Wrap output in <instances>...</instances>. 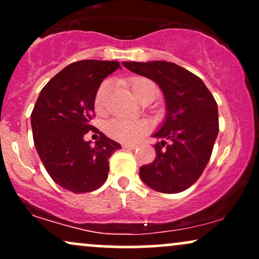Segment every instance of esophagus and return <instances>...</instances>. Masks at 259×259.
<instances>
[{
  "mask_svg": "<svg viewBox=\"0 0 259 259\" xmlns=\"http://www.w3.org/2000/svg\"><path fill=\"white\" fill-rule=\"evenodd\" d=\"M123 147L127 148V150H135V148L138 146H136V145H134V144H124Z\"/></svg>",
  "mask_w": 259,
  "mask_h": 259,
  "instance_id": "esophagus-1",
  "label": "esophagus"
}]
</instances>
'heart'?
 Wrapping results in <instances>:
<instances>
[{
  "instance_id": "1",
  "label": "heart",
  "mask_w": 259,
  "mask_h": 259,
  "mask_svg": "<svg viewBox=\"0 0 259 259\" xmlns=\"http://www.w3.org/2000/svg\"><path fill=\"white\" fill-rule=\"evenodd\" d=\"M109 88H111L109 81H103L100 85L96 96H95V108L97 112H101L105 107V100ZM150 88L156 89V85L145 78L135 79L130 82V89H132L133 95L138 101L144 95V92ZM105 129L106 133L113 139L123 142H135L147 133L148 124L144 120H127L115 118V119L107 121Z\"/></svg>"
}]
</instances>
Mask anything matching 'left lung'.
<instances>
[{
  "label": "left lung",
  "mask_w": 259,
  "mask_h": 259,
  "mask_svg": "<svg viewBox=\"0 0 259 259\" xmlns=\"http://www.w3.org/2000/svg\"><path fill=\"white\" fill-rule=\"evenodd\" d=\"M163 91L165 119L153 138L156 158L140 168V178L163 194H178L197 181L209 162L219 132L218 106L204 82L180 65L165 61L123 62Z\"/></svg>",
  "instance_id": "1"
}]
</instances>
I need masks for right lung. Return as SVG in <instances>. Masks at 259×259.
<instances>
[{
    "label": "right lung",
    "instance_id": "1",
    "mask_svg": "<svg viewBox=\"0 0 259 259\" xmlns=\"http://www.w3.org/2000/svg\"><path fill=\"white\" fill-rule=\"evenodd\" d=\"M119 68L117 61L74 62L45 85L32 109L38 157L53 181L74 194L102 186L108 177V158L121 148L102 133L95 146L84 140L89 130L97 132L90 120L101 82Z\"/></svg>",
    "mask_w": 259,
    "mask_h": 259
}]
</instances>
